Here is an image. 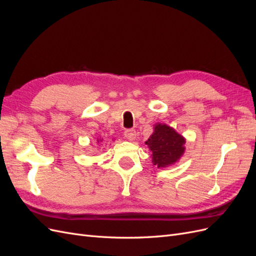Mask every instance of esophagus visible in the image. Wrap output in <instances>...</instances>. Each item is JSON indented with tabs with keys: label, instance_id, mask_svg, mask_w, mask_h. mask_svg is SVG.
Listing matches in <instances>:
<instances>
[{
	"label": "esophagus",
	"instance_id": "obj_1",
	"mask_svg": "<svg viewBox=\"0 0 256 256\" xmlns=\"http://www.w3.org/2000/svg\"><path fill=\"white\" fill-rule=\"evenodd\" d=\"M124 134H125V138H128L129 141H134V138H136V136L134 129H127Z\"/></svg>",
	"mask_w": 256,
	"mask_h": 256
}]
</instances>
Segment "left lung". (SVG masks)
<instances>
[{
  "instance_id": "obj_1",
  "label": "left lung",
  "mask_w": 256,
  "mask_h": 256,
  "mask_svg": "<svg viewBox=\"0 0 256 256\" xmlns=\"http://www.w3.org/2000/svg\"><path fill=\"white\" fill-rule=\"evenodd\" d=\"M184 143V138L166 124H156L154 134L145 142L152 152V164L157 168H166L180 160Z\"/></svg>"
}]
</instances>
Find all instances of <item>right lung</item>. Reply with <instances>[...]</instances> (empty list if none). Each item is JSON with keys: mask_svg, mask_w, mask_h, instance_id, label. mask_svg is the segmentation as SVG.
Returning a JSON list of instances; mask_svg holds the SVG:
<instances>
[{"mask_svg": "<svg viewBox=\"0 0 256 256\" xmlns=\"http://www.w3.org/2000/svg\"><path fill=\"white\" fill-rule=\"evenodd\" d=\"M98 142H99V141H98Z\"/></svg>", "mask_w": 256, "mask_h": 256, "instance_id": "obj_1", "label": "right lung"}]
</instances>
